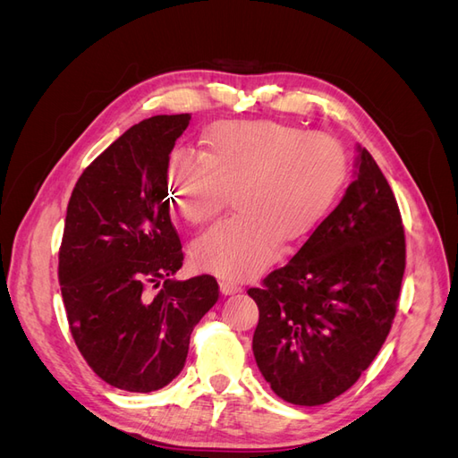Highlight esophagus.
<instances>
[{"instance_id": "esophagus-1", "label": "esophagus", "mask_w": 458, "mask_h": 458, "mask_svg": "<svg viewBox=\"0 0 458 458\" xmlns=\"http://www.w3.org/2000/svg\"><path fill=\"white\" fill-rule=\"evenodd\" d=\"M219 290H221V294L233 296V294H239L241 293V286L237 283H231V281H221L219 283Z\"/></svg>"}]
</instances>
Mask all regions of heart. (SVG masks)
<instances>
[{
	"instance_id": "obj_1",
	"label": "heart",
	"mask_w": 458,
	"mask_h": 458,
	"mask_svg": "<svg viewBox=\"0 0 458 458\" xmlns=\"http://www.w3.org/2000/svg\"><path fill=\"white\" fill-rule=\"evenodd\" d=\"M344 179L345 155L332 137L271 120H229L202 135L200 155L172 157L170 199L195 224L219 210L224 187L234 189L241 212L202 237L192 256L239 279L267 266L283 237H308L332 210Z\"/></svg>"
}]
</instances>
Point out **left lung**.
Masks as SVG:
<instances>
[{
	"instance_id": "8db88e82",
	"label": "left lung",
	"mask_w": 458,
	"mask_h": 458,
	"mask_svg": "<svg viewBox=\"0 0 458 458\" xmlns=\"http://www.w3.org/2000/svg\"><path fill=\"white\" fill-rule=\"evenodd\" d=\"M355 179L284 267L250 288L252 350L271 390L293 405L328 403L359 380L395 317L405 233L384 174L357 145Z\"/></svg>"
}]
</instances>
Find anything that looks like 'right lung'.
<instances>
[{"instance_id":"obj_1","label":"right lung","mask_w":458,"mask_h":458,"mask_svg":"<svg viewBox=\"0 0 458 458\" xmlns=\"http://www.w3.org/2000/svg\"><path fill=\"white\" fill-rule=\"evenodd\" d=\"M189 120L135 123L88 165L66 208L59 283L68 325L97 377L123 392L170 384L192 328L219 296L212 275L174 279L183 252L170 219L168 164Z\"/></svg>"}]
</instances>
